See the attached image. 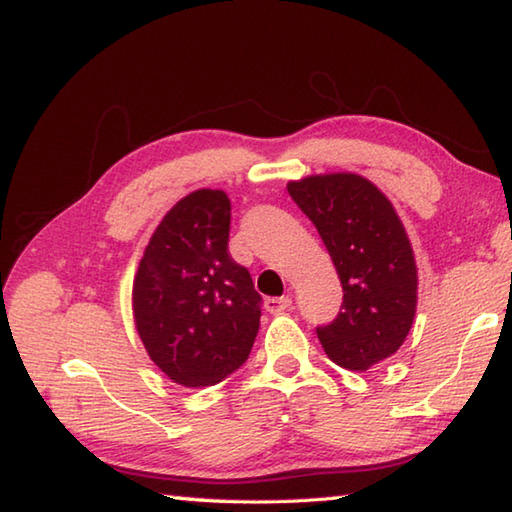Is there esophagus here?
<instances>
[{
  "instance_id": "esophagus-1",
  "label": "esophagus",
  "mask_w": 512,
  "mask_h": 512,
  "mask_svg": "<svg viewBox=\"0 0 512 512\" xmlns=\"http://www.w3.org/2000/svg\"><path fill=\"white\" fill-rule=\"evenodd\" d=\"M264 306L270 314H281L292 306V299L290 297H270L264 301Z\"/></svg>"
}]
</instances>
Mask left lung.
Returning <instances> with one entry per match:
<instances>
[{"label": "left lung", "mask_w": 512, "mask_h": 512, "mask_svg": "<svg viewBox=\"0 0 512 512\" xmlns=\"http://www.w3.org/2000/svg\"><path fill=\"white\" fill-rule=\"evenodd\" d=\"M288 193L317 226L343 286L339 317L319 325V341L332 363L365 372L398 352L416 317L418 268L405 226L356 173L292 180Z\"/></svg>", "instance_id": "left-lung-1"}]
</instances>
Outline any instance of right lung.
Wrapping results in <instances>:
<instances>
[{
    "label": "right lung",
    "mask_w": 512,
    "mask_h": 512,
    "mask_svg": "<svg viewBox=\"0 0 512 512\" xmlns=\"http://www.w3.org/2000/svg\"><path fill=\"white\" fill-rule=\"evenodd\" d=\"M231 200L198 189L173 204L134 277L140 341L173 383L209 387L246 363L262 317L250 273L228 255Z\"/></svg>",
    "instance_id": "obj_1"
}]
</instances>
